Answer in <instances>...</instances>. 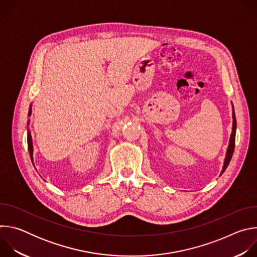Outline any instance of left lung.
Returning a JSON list of instances; mask_svg holds the SVG:
<instances>
[{
	"label": "left lung",
	"instance_id": "1",
	"mask_svg": "<svg viewBox=\"0 0 257 257\" xmlns=\"http://www.w3.org/2000/svg\"><path fill=\"white\" fill-rule=\"evenodd\" d=\"M233 106V105H232ZM232 118H233V126H232V133H231V137H230V141H229V145H228V149H227V153H226V158L224 161V166L221 172V175L226 171L227 167L229 166L233 153H234V149H235V137H236V117H235V112H234V107H233V114H232Z\"/></svg>",
	"mask_w": 257,
	"mask_h": 257
}]
</instances>
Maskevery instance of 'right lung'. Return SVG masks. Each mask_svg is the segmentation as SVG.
Listing matches in <instances>:
<instances>
[{
	"label": "right lung",
	"mask_w": 257,
	"mask_h": 257,
	"mask_svg": "<svg viewBox=\"0 0 257 257\" xmlns=\"http://www.w3.org/2000/svg\"><path fill=\"white\" fill-rule=\"evenodd\" d=\"M32 104L30 103L29 105V111H28V117L31 116V113H32ZM29 122L30 120H28L27 122V126L29 125ZM27 144H28V152H29V155H30V159H31V162L33 164V144H32V137H31V134H30V130L29 128H27Z\"/></svg>",
	"instance_id": "right-lung-1"
}]
</instances>
